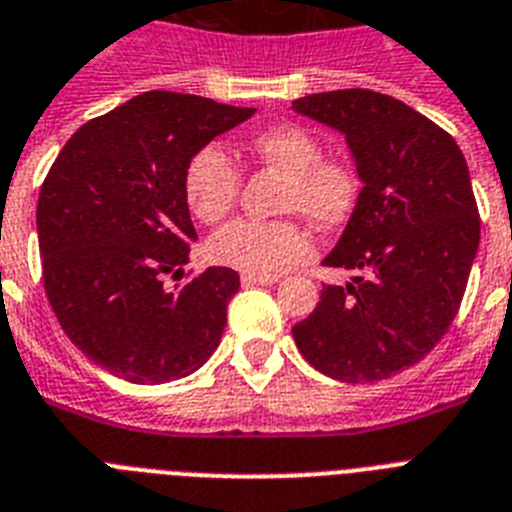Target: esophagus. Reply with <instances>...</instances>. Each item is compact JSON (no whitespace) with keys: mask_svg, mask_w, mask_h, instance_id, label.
Returning <instances> with one entry per match:
<instances>
[{"mask_svg":"<svg viewBox=\"0 0 512 512\" xmlns=\"http://www.w3.org/2000/svg\"><path fill=\"white\" fill-rule=\"evenodd\" d=\"M278 281V276H252V273H242L244 286H273Z\"/></svg>","mask_w":512,"mask_h":512,"instance_id":"esophagus-1","label":"esophagus"}]
</instances>
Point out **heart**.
I'll list each match as a JSON object with an SVG mask.
<instances>
[{"mask_svg":"<svg viewBox=\"0 0 512 512\" xmlns=\"http://www.w3.org/2000/svg\"><path fill=\"white\" fill-rule=\"evenodd\" d=\"M249 152L263 168L284 176L278 207L302 213L315 226L331 228L350 218L360 194V176L347 157L323 155L318 136L294 123L270 126L252 136ZM239 168L220 144H207L191 155L184 170V199L202 223H218L239 197ZM313 242L297 220H231L207 242V257L223 268L252 276H276L299 265Z\"/></svg>","mask_w":512,"mask_h":512,"instance_id":"obj_1","label":"heart"}]
</instances>
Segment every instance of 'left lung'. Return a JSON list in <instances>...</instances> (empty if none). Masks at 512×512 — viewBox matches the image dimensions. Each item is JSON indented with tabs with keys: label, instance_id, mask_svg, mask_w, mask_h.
Segmentation results:
<instances>
[{
	"label": "left lung",
	"instance_id": "1",
	"mask_svg": "<svg viewBox=\"0 0 512 512\" xmlns=\"http://www.w3.org/2000/svg\"><path fill=\"white\" fill-rule=\"evenodd\" d=\"M292 107L344 134L363 181L323 260L360 276L323 286L294 342L336 381H381L429 355L458 315L481 236L468 165L444 128L378 91H323Z\"/></svg>",
	"mask_w": 512,
	"mask_h": 512
}]
</instances>
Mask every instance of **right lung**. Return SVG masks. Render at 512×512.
<instances>
[{"instance_id":"right-lung-1","label":"right lung","mask_w":512,"mask_h":512,"mask_svg":"<svg viewBox=\"0 0 512 512\" xmlns=\"http://www.w3.org/2000/svg\"><path fill=\"white\" fill-rule=\"evenodd\" d=\"M255 107L147 91L70 136L36 207L44 289L62 331L99 368L165 384L207 363L239 273L207 268L184 286L197 242L184 199L191 155Z\"/></svg>"}]
</instances>
